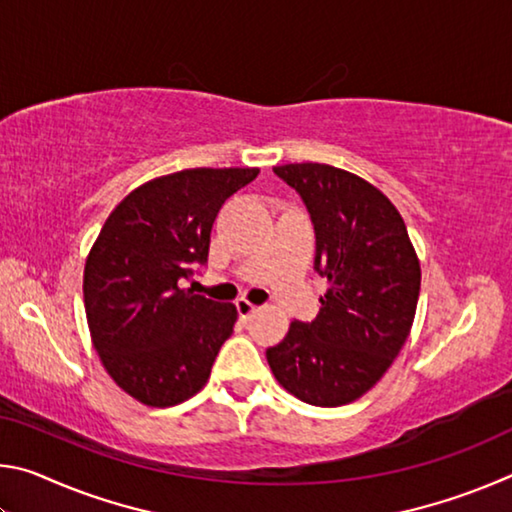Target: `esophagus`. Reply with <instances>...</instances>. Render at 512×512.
Wrapping results in <instances>:
<instances>
[{"mask_svg":"<svg viewBox=\"0 0 512 512\" xmlns=\"http://www.w3.org/2000/svg\"><path fill=\"white\" fill-rule=\"evenodd\" d=\"M235 305H237V311H239L241 318H250L257 311V305H253V302L246 300V298H239Z\"/></svg>","mask_w":512,"mask_h":512,"instance_id":"34e87169","label":"esophagus"}]
</instances>
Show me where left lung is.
<instances>
[{"mask_svg":"<svg viewBox=\"0 0 512 512\" xmlns=\"http://www.w3.org/2000/svg\"><path fill=\"white\" fill-rule=\"evenodd\" d=\"M273 171L307 205L314 268L329 287L316 320H293L284 341L266 350L268 366L302 402H354L384 377L411 332L418 255L397 207L368 180L318 162Z\"/></svg>","mask_w":512,"mask_h":512,"instance_id":"1","label":"left lung"}]
</instances>
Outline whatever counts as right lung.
Here are the masks:
<instances>
[{
	"mask_svg": "<svg viewBox=\"0 0 512 512\" xmlns=\"http://www.w3.org/2000/svg\"><path fill=\"white\" fill-rule=\"evenodd\" d=\"M257 173L201 167L153 178L103 223L85 259V316L103 368L137 402L180 404L210 379L237 309L180 284L207 264L221 205Z\"/></svg>",
	"mask_w": 512,
	"mask_h": 512,
	"instance_id": "1",
	"label": "right lung"
}]
</instances>
